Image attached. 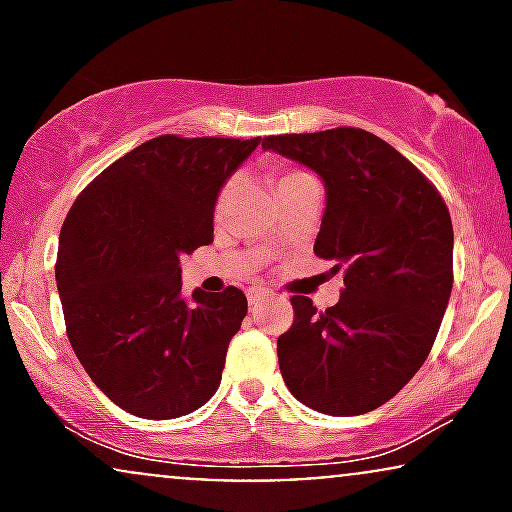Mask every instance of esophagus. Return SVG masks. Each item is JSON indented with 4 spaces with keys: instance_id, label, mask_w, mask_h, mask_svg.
<instances>
[{
    "instance_id": "esophagus-1",
    "label": "esophagus",
    "mask_w": 512,
    "mask_h": 512,
    "mask_svg": "<svg viewBox=\"0 0 512 512\" xmlns=\"http://www.w3.org/2000/svg\"><path fill=\"white\" fill-rule=\"evenodd\" d=\"M267 296V289H262V286H255V289H248V303L250 305H260L262 298Z\"/></svg>"
}]
</instances>
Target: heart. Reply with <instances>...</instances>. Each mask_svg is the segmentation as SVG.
I'll list each match as a JSON object with an SVG mask.
<instances>
[{
	"mask_svg": "<svg viewBox=\"0 0 512 512\" xmlns=\"http://www.w3.org/2000/svg\"><path fill=\"white\" fill-rule=\"evenodd\" d=\"M305 178H313V175L305 173V170H284V173L279 175V185H276V190H279V187L291 185V182L305 180ZM231 190H233V182H226V185L221 187L219 197H216V209H221L223 204H226V199H228V195H231Z\"/></svg>",
	"mask_w": 512,
	"mask_h": 512,
	"instance_id": "heart-1",
	"label": "heart"
}]
</instances>
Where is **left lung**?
Wrapping results in <instances>:
<instances>
[{"label":"left lung","instance_id":"obj_1","mask_svg":"<svg viewBox=\"0 0 512 512\" xmlns=\"http://www.w3.org/2000/svg\"><path fill=\"white\" fill-rule=\"evenodd\" d=\"M264 149L325 180L315 255L344 269L339 303L293 296L276 339L284 383L305 407L356 416L392 399L424 366L452 291V221L431 180L358 127L264 137Z\"/></svg>","mask_w":512,"mask_h":512}]
</instances>
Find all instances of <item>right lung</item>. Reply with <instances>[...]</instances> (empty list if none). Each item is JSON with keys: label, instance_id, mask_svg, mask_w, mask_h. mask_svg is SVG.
<instances>
[{"label": "right lung", "instance_id": "obj_1", "mask_svg": "<svg viewBox=\"0 0 512 512\" xmlns=\"http://www.w3.org/2000/svg\"><path fill=\"white\" fill-rule=\"evenodd\" d=\"M262 139L161 134L110 163L74 199L55 279L76 358L120 409L175 419L219 390L248 298L236 286L180 296V257L214 240L221 185Z\"/></svg>", "mask_w": 512, "mask_h": 512}]
</instances>
